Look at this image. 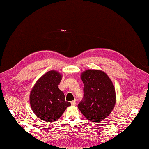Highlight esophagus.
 I'll list each match as a JSON object with an SVG mask.
<instances>
[{"instance_id": "1", "label": "esophagus", "mask_w": 149, "mask_h": 149, "mask_svg": "<svg viewBox=\"0 0 149 149\" xmlns=\"http://www.w3.org/2000/svg\"><path fill=\"white\" fill-rule=\"evenodd\" d=\"M71 104L72 105H75L76 104V100H74L71 102Z\"/></svg>"}]
</instances>
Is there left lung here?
Wrapping results in <instances>:
<instances>
[{
	"label": "left lung",
	"mask_w": 149,
	"mask_h": 149,
	"mask_svg": "<svg viewBox=\"0 0 149 149\" xmlns=\"http://www.w3.org/2000/svg\"><path fill=\"white\" fill-rule=\"evenodd\" d=\"M84 96L78 108L91 122H100L112 111L116 102L114 85L107 75L98 70H87L81 74Z\"/></svg>",
	"instance_id": "8db88e82"
}]
</instances>
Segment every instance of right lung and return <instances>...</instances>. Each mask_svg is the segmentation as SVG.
<instances>
[{
    "mask_svg": "<svg viewBox=\"0 0 149 149\" xmlns=\"http://www.w3.org/2000/svg\"><path fill=\"white\" fill-rule=\"evenodd\" d=\"M61 77L58 72L49 71L38 80L31 90V108L39 118L45 122L56 121L66 107L71 105L65 100L64 93L58 88Z\"/></svg>",
    "mask_w": 149,
    "mask_h": 149,
    "instance_id": "add662e5",
    "label": "right lung"
}]
</instances>
